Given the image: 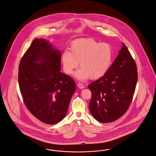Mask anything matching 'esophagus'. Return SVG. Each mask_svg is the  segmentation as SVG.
Instances as JSON below:
<instances>
[{
	"label": "esophagus",
	"instance_id": "34e87169",
	"mask_svg": "<svg viewBox=\"0 0 156 156\" xmlns=\"http://www.w3.org/2000/svg\"><path fill=\"white\" fill-rule=\"evenodd\" d=\"M77 87H78V88H80V89H83V88H85V86L83 85V84H82L81 83H79L77 84Z\"/></svg>",
	"mask_w": 156,
	"mask_h": 156
}]
</instances>
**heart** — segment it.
Returning a JSON list of instances; mask_svg holds the SVG:
<instances>
[{"label": "heart", "instance_id": "heart-1", "mask_svg": "<svg viewBox=\"0 0 156 156\" xmlns=\"http://www.w3.org/2000/svg\"><path fill=\"white\" fill-rule=\"evenodd\" d=\"M112 58L109 45L100 43L93 38H82L74 41L70 45V51H65L61 61L65 73L71 74L78 66L76 77L80 80L88 78L98 79L108 70Z\"/></svg>", "mask_w": 156, "mask_h": 156}]
</instances>
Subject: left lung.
<instances>
[{
  "instance_id": "obj_1",
  "label": "left lung",
  "mask_w": 156,
  "mask_h": 156,
  "mask_svg": "<svg viewBox=\"0 0 156 156\" xmlns=\"http://www.w3.org/2000/svg\"><path fill=\"white\" fill-rule=\"evenodd\" d=\"M136 62L123 43L122 49L104 76L88 85L91 91L90 109L102 123L121 117L132 102L138 79Z\"/></svg>"
}]
</instances>
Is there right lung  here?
<instances>
[{"label": "right lung", "instance_id": "add662e5", "mask_svg": "<svg viewBox=\"0 0 156 156\" xmlns=\"http://www.w3.org/2000/svg\"><path fill=\"white\" fill-rule=\"evenodd\" d=\"M61 52L36 39L21 58L18 80L23 102L41 122L52 125L66 115L76 90L72 77L60 72Z\"/></svg>", "mask_w": 156, "mask_h": 156}]
</instances>
